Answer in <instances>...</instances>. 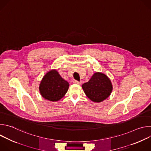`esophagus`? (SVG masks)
I'll use <instances>...</instances> for the list:
<instances>
[{"mask_svg":"<svg viewBox=\"0 0 151 151\" xmlns=\"http://www.w3.org/2000/svg\"><path fill=\"white\" fill-rule=\"evenodd\" d=\"M73 83H75V84H77V85H81V82H79L78 81H73Z\"/></svg>","mask_w":151,"mask_h":151,"instance_id":"obj_1","label":"esophagus"}]
</instances>
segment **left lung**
Masks as SVG:
<instances>
[{
  "label": "left lung",
  "instance_id": "1",
  "mask_svg": "<svg viewBox=\"0 0 151 151\" xmlns=\"http://www.w3.org/2000/svg\"><path fill=\"white\" fill-rule=\"evenodd\" d=\"M82 87L85 95L96 103L101 102L108 98L113 90L111 79L101 72L94 73L88 82L84 83Z\"/></svg>",
  "mask_w": 151,
  "mask_h": 151
}]
</instances>
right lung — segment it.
Returning <instances> with one entry per match:
<instances>
[{"mask_svg": "<svg viewBox=\"0 0 151 151\" xmlns=\"http://www.w3.org/2000/svg\"><path fill=\"white\" fill-rule=\"evenodd\" d=\"M69 87V82L61 78L56 69H52L42 78L39 90L45 99L57 101L65 96Z\"/></svg>", "mask_w": 151, "mask_h": 151, "instance_id": "add662e5", "label": "right lung"}]
</instances>
